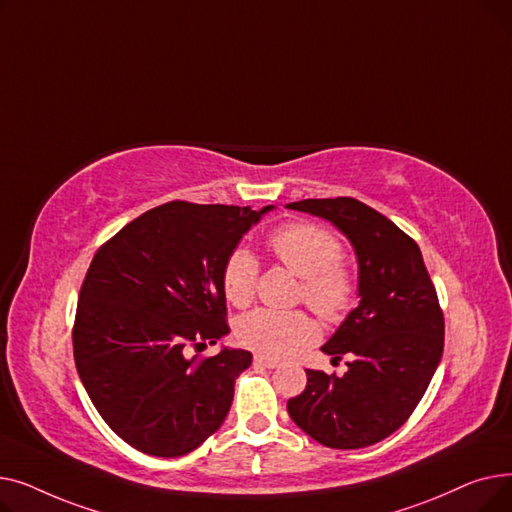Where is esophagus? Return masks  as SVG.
<instances>
[{"label": "esophagus", "instance_id": "esophagus-1", "mask_svg": "<svg viewBox=\"0 0 512 512\" xmlns=\"http://www.w3.org/2000/svg\"><path fill=\"white\" fill-rule=\"evenodd\" d=\"M255 363L261 365V367H267V369H276L280 365L276 359H270V357H265V355H255Z\"/></svg>", "mask_w": 512, "mask_h": 512}]
</instances>
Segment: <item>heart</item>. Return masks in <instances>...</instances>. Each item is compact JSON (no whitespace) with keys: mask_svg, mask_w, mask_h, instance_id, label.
Here are the masks:
<instances>
[{"mask_svg":"<svg viewBox=\"0 0 512 512\" xmlns=\"http://www.w3.org/2000/svg\"><path fill=\"white\" fill-rule=\"evenodd\" d=\"M276 259L301 278L299 299L321 319H344L357 303V278L342 261L340 240L315 224H288L270 236ZM259 261L247 249H234L222 272L224 292L232 305L247 307L257 290ZM238 340L265 357H290L317 338L315 321L305 311L257 309L238 321Z\"/></svg>","mask_w":512,"mask_h":512,"instance_id":"obj_1","label":"heart"}]
</instances>
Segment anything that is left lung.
Instances as JSON below:
<instances>
[{
	"mask_svg": "<svg viewBox=\"0 0 512 512\" xmlns=\"http://www.w3.org/2000/svg\"><path fill=\"white\" fill-rule=\"evenodd\" d=\"M332 222L355 249L359 307L321 346L348 371L307 369V388L288 400V415L328 448L382 442L405 423L444 351V315L417 242L386 215L353 197L288 203Z\"/></svg>",
	"mask_w": 512,
	"mask_h": 512,
	"instance_id": "8db88e82",
	"label": "left lung"
}]
</instances>
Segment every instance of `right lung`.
Segmentation results:
<instances>
[{
  "mask_svg": "<svg viewBox=\"0 0 512 512\" xmlns=\"http://www.w3.org/2000/svg\"><path fill=\"white\" fill-rule=\"evenodd\" d=\"M272 209L170 201L95 253L78 294L74 363L103 421L132 448L172 459L224 423L253 355L222 348L199 359L188 348L230 332L224 263Z\"/></svg>",
  "mask_w": 512,
  "mask_h": 512,
  "instance_id": "right-lung-1",
  "label": "right lung"
}]
</instances>
